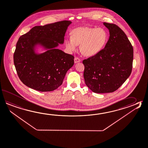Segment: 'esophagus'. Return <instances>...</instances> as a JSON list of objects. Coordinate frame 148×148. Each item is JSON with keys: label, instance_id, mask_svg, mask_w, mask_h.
<instances>
[{"label": "esophagus", "instance_id": "obj_1", "mask_svg": "<svg viewBox=\"0 0 148 148\" xmlns=\"http://www.w3.org/2000/svg\"><path fill=\"white\" fill-rule=\"evenodd\" d=\"M81 62V60L78 58H74V63H79V62Z\"/></svg>", "mask_w": 148, "mask_h": 148}]
</instances>
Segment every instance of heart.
I'll use <instances>...</instances> for the list:
<instances>
[{
    "mask_svg": "<svg viewBox=\"0 0 148 148\" xmlns=\"http://www.w3.org/2000/svg\"><path fill=\"white\" fill-rule=\"evenodd\" d=\"M108 40V33L103 28L79 27L71 31V36L67 37L65 44L67 51L69 53L75 51L78 45L80 44L82 53L85 56H92L102 49Z\"/></svg>",
    "mask_w": 148,
    "mask_h": 148,
    "instance_id": "heart-1",
    "label": "heart"
}]
</instances>
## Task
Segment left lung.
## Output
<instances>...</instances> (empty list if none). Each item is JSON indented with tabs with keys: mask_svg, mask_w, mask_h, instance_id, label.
Instances as JSON below:
<instances>
[{
	"mask_svg": "<svg viewBox=\"0 0 148 148\" xmlns=\"http://www.w3.org/2000/svg\"><path fill=\"white\" fill-rule=\"evenodd\" d=\"M110 37L104 49L83 61L85 83L96 93H112L123 84L132 69L133 49L116 25L103 23Z\"/></svg>",
	"mask_w": 148,
	"mask_h": 148,
	"instance_id": "1",
	"label": "left lung"
}]
</instances>
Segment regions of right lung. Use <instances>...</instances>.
Listing matches in <instances>:
<instances>
[{"mask_svg": "<svg viewBox=\"0 0 148 148\" xmlns=\"http://www.w3.org/2000/svg\"><path fill=\"white\" fill-rule=\"evenodd\" d=\"M72 23L63 21L37 26L19 37L14 62L19 79L35 90L50 92L60 86L67 71L74 65V56L57 49L63 44L67 29ZM38 45L47 51L37 53Z\"/></svg>", "mask_w": 148, "mask_h": 148, "instance_id": "right-lung-1", "label": "right lung"}]
</instances>
